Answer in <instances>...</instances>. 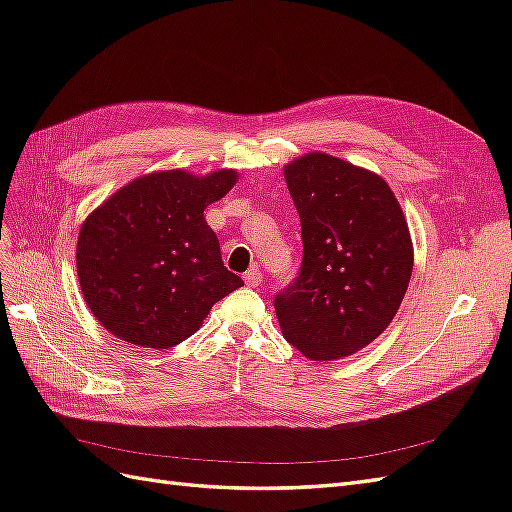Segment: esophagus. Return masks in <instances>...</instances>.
Segmentation results:
<instances>
[{
    "label": "esophagus",
    "instance_id": "34e87169",
    "mask_svg": "<svg viewBox=\"0 0 512 512\" xmlns=\"http://www.w3.org/2000/svg\"><path fill=\"white\" fill-rule=\"evenodd\" d=\"M260 282H262V271H260V269L252 267L250 271L245 273V284L250 286V288H256V286H260Z\"/></svg>",
    "mask_w": 512,
    "mask_h": 512
}]
</instances>
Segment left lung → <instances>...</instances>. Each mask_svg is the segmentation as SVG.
I'll return each mask as SVG.
<instances>
[{"label":"left lung","instance_id":"8db88e82","mask_svg":"<svg viewBox=\"0 0 512 512\" xmlns=\"http://www.w3.org/2000/svg\"><path fill=\"white\" fill-rule=\"evenodd\" d=\"M284 177L303 262L275 316L309 361L342 359L374 342L404 301L414 265L406 215L380 175L329 153H305Z\"/></svg>","mask_w":512,"mask_h":512}]
</instances>
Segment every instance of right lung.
I'll use <instances>...</instances> for the list:
<instances>
[{"instance_id":"add662e5","label":"right lung","mask_w":512,"mask_h":512,"mask_svg":"<svg viewBox=\"0 0 512 512\" xmlns=\"http://www.w3.org/2000/svg\"><path fill=\"white\" fill-rule=\"evenodd\" d=\"M237 170L183 168L136 177L91 211L76 243L87 307L123 342L166 350L194 335L211 307L243 286L220 254L205 209Z\"/></svg>"}]
</instances>
